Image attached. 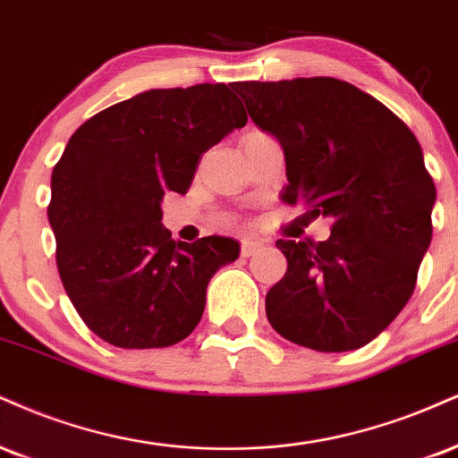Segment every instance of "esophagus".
Masks as SVG:
<instances>
[{"label":"esophagus","mask_w":458,"mask_h":458,"mask_svg":"<svg viewBox=\"0 0 458 458\" xmlns=\"http://www.w3.org/2000/svg\"><path fill=\"white\" fill-rule=\"evenodd\" d=\"M264 247L262 241H256V239H243L241 241V256L250 258L253 253H258Z\"/></svg>","instance_id":"1"}]
</instances>
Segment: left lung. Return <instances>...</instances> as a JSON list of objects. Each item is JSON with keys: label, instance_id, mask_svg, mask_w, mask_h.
I'll use <instances>...</instances> for the list:
<instances>
[{"label": "left lung", "instance_id": "obj_1", "mask_svg": "<svg viewBox=\"0 0 458 458\" xmlns=\"http://www.w3.org/2000/svg\"><path fill=\"white\" fill-rule=\"evenodd\" d=\"M233 89L284 148L282 200L305 207L307 222L333 219L327 241H277L288 271L267 294L268 322L316 352L362 348L407 305L431 245L435 183L416 136L376 98L330 76Z\"/></svg>", "mask_w": 458, "mask_h": 458}]
</instances>
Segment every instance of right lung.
I'll list each match as a JSON object with an SVG mask.
<instances>
[{"mask_svg":"<svg viewBox=\"0 0 458 458\" xmlns=\"http://www.w3.org/2000/svg\"><path fill=\"white\" fill-rule=\"evenodd\" d=\"M247 114L233 85L148 89L87 119L53 168L48 224L72 305L98 337L125 350L168 348L200 322L207 285L239 241H174L168 191L187 194L202 153Z\"/></svg>","mask_w":458,"mask_h":458,"instance_id":"add662e5","label":"right lung"}]
</instances>
